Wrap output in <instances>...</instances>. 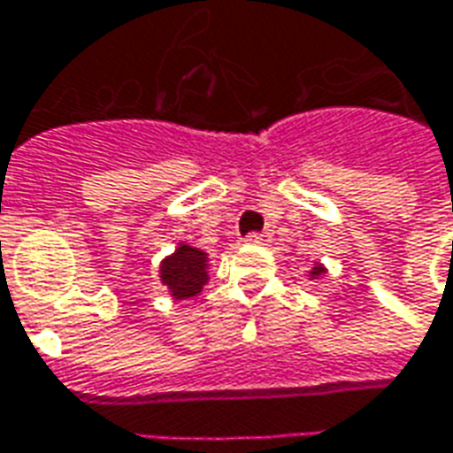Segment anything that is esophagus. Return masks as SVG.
I'll return each mask as SVG.
<instances>
[{
  "instance_id": "esophagus-1",
  "label": "esophagus",
  "mask_w": 453,
  "mask_h": 453,
  "mask_svg": "<svg viewBox=\"0 0 453 453\" xmlns=\"http://www.w3.org/2000/svg\"><path fill=\"white\" fill-rule=\"evenodd\" d=\"M269 240H272L269 233H250V235L245 237V242H250V245H266Z\"/></svg>"
}]
</instances>
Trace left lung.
<instances>
[{
  "instance_id": "8db88e82",
  "label": "left lung",
  "mask_w": 453,
  "mask_h": 453,
  "mask_svg": "<svg viewBox=\"0 0 453 453\" xmlns=\"http://www.w3.org/2000/svg\"><path fill=\"white\" fill-rule=\"evenodd\" d=\"M325 272H327V269H325V266L320 265V262H315V266H313V269H311V272H308V276H311V279H320V276H323Z\"/></svg>"
}]
</instances>
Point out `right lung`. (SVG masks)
Instances as JSON below:
<instances>
[{"label": "right lung", "mask_w": 453, "mask_h": 453, "mask_svg": "<svg viewBox=\"0 0 453 453\" xmlns=\"http://www.w3.org/2000/svg\"><path fill=\"white\" fill-rule=\"evenodd\" d=\"M159 281L167 286L172 298L187 301L201 294L208 284V255L203 250L191 245H181L159 265Z\"/></svg>", "instance_id": "1"}]
</instances>
